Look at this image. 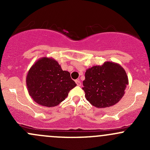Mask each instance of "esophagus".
Wrapping results in <instances>:
<instances>
[{"label": "esophagus", "mask_w": 150, "mask_h": 150, "mask_svg": "<svg viewBox=\"0 0 150 150\" xmlns=\"http://www.w3.org/2000/svg\"><path fill=\"white\" fill-rule=\"evenodd\" d=\"M75 83H76L78 86H81V82L80 81V80H76V81H75Z\"/></svg>", "instance_id": "esophagus-1"}]
</instances>
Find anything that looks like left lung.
<instances>
[{"label":"left lung","mask_w":150,"mask_h":150,"mask_svg":"<svg viewBox=\"0 0 150 150\" xmlns=\"http://www.w3.org/2000/svg\"><path fill=\"white\" fill-rule=\"evenodd\" d=\"M83 85L86 99L95 107L106 108L122 99L128 78L120 64L106 62L86 69Z\"/></svg>","instance_id":"left-lung-1"}]
</instances>
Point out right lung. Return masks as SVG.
Segmentation results:
<instances>
[{"label": "right lung", "mask_w": 150, "mask_h": 150, "mask_svg": "<svg viewBox=\"0 0 150 150\" xmlns=\"http://www.w3.org/2000/svg\"><path fill=\"white\" fill-rule=\"evenodd\" d=\"M26 84L33 101L47 107L59 104L77 85L58 62L46 57L39 59L29 69Z\"/></svg>", "instance_id": "obj_1"}]
</instances>
